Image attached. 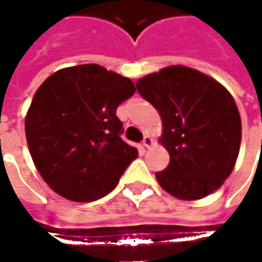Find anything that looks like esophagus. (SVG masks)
Wrapping results in <instances>:
<instances>
[{
	"label": "esophagus",
	"mask_w": 262,
	"mask_h": 262,
	"mask_svg": "<svg viewBox=\"0 0 262 262\" xmlns=\"http://www.w3.org/2000/svg\"><path fill=\"white\" fill-rule=\"evenodd\" d=\"M142 144H143V147L148 148V147H150V146H151V144H153V139H151V137H150V136H144Z\"/></svg>",
	"instance_id": "34e87169"
}]
</instances>
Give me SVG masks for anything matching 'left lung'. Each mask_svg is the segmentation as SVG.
Instances as JSON below:
<instances>
[{"label":"left lung","instance_id":"1","mask_svg":"<svg viewBox=\"0 0 262 262\" xmlns=\"http://www.w3.org/2000/svg\"><path fill=\"white\" fill-rule=\"evenodd\" d=\"M159 111L170 164L156 172L172 196L195 201L222 187L240 150L242 119L225 86L198 70L171 66L136 82Z\"/></svg>","mask_w":262,"mask_h":262}]
</instances>
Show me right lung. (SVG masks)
Segmentation results:
<instances>
[{"instance_id": "obj_1", "label": "right lung", "mask_w": 262, "mask_h": 262, "mask_svg": "<svg viewBox=\"0 0 262 262\" xmlns=\"http://www.w3.org/2000/svg\"><path fill=\"white\" fill-rule=\"evenodd\" d=\"M136 91L129 78L98 64L56 71L39 86L26 115L28 147L54 192L92 202L114 189L137 148L122 140L120 103Z\"/></svg>"}]
</instances>
